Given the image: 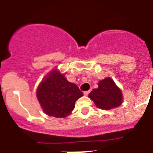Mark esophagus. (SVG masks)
<instances>
[{"label": "esophagus", "mask_w": 153, "mask_h": 153, "mask_svg": "<svg viewBox=\"0 0 153 153\" xmlns=\"http://www.w3.org/2000/svg\"><path fill=\"white\" fill-rule=\"evenodd\" d=\"M89 92H90V91H85V92H84L85 96H88V93H89Z\"/></svg>", "instance_id": "esophagus-1"}]
</instances>
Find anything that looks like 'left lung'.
Returning a JSON list of instances; mask_svg holds the SVG:
<instances>
[{
	"label": "left lung",
	"mask_w": 153,
	"mask_h": 153,
	"mask_svg": "<svg viewBox=\"0 0 153 153\" xmlns=\"http://www.w3.org/2000/svg\"><path fill=\"white\" fill-rule=\"evenodd\" d=\"M98 108L110 110L122 103V93L110 78H106L98 83V88L92 89L88 94Z\"/></svg>",
	"instance_id": "1"
}]
</instances>
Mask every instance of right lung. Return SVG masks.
Here are the masks:
<instances>
[{
  "instance_id": "add662e5",
  "label": "right lung",
  "mask_w": 153,
  "mask_h": 153,
  "mask_svg": "<svg viewBox=\"0 0 153 153\" xmlns=\"http://www.w3.org/2000/svg\"><path fill=\"white\" fill-rule=\"evenodd\" d=\"M36 96L45 114L62 118L71 113L75 101L83 93L76 85L65 79V74L55 70L42 81L37 88Z\"/></svg>"
}]
</instances>
